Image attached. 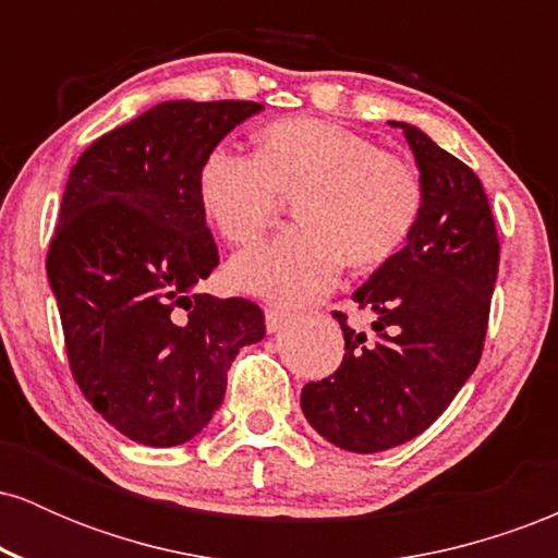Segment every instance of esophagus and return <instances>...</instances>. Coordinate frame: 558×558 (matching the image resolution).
<instances>
[{"label": "esophagus", "mask_w": 558, "mask_h": 558, "mask_svg": "<svg viewBox=\"0 0 558 558\" xmlns=\"http://www.w3.org/2000/svg\"><path fill=\"white\" fill-rule=\"evenodd\" d=\"M286 319H288V312L280 310V306H267V310H265L267 332H278L286 325Z\"/></svg>", "instance_id": "1"}]
</instances>
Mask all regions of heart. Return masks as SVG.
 Here are the masks:
<instances>
[{"label":"heart","mask_w":558,"mask_h":558,"mask_svg":"<svg viewBox=\"0 0 558 558\" xmlns=\"http://www.w3.org/2000/svg\"><path fill=\"white\" fill-rule=\"evenodd\" d=\"M291 196L299 226L235 257L230 280L306 304L338 283L345 262L373 270L399 252L420 220L425 181L409 157L317 118L270 123L254 155L215 149L198 170L204 213L239 246L257 243Z\"/></svg>","instance_id":"heart-1"}]
</instances>
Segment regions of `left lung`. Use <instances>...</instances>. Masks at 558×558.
<instances>
[{"mask_svg": "<svg viewBox=\"0 0 558 558\" xmlns=\"http://www.w3.org/2000/svg\"><path fill=\"white\" fill-rule=\"evenodd\" d=\"M390 125L403 131L425 181L420 220L407 246L356 288L373 330L332 312L343 330L341 367L301 390L312 427L356 453L417 438L475 373L501 252L475 170L414 125Z\"/></svg>", "mask_w": 558, "mask_h": 558, "instance_id": "8db88e82", "label": "left lung"}]
</instances>
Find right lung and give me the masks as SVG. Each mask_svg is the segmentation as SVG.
Returning a JSON list of instances; mask_svg holds the SVG:
<instances>
[{"instance_id":"obj_1","label":"right lung","mask_w":558,"mask_h":558,"mask_svg":"<svg viewBox=\"0 0 558 558\" xmlns=\"http://www.w3.org/2000/svg\"><path fill=\"white\" fill-rule=\"evenodd\" d=\"M257 101H162L70 170L47 275L81 393L144 446L191 440L220 409L230 362L265 338L252 299L196 286L217 265L198 170Z\"/></svg>"}]
</instances>
